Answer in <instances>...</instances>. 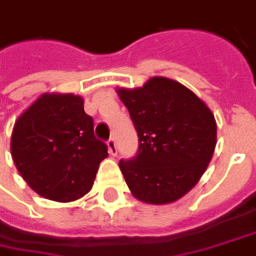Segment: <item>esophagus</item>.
<instances>
[{
  "label": "esophagus",
  "instance_id": "34e87169",
  "mask_svg": "<svg viewBox=\"0 0 256 256\" xmlns=\"http://www.w3.org/2000/svg\"><path fill=\"white\" fill-rule=\"evenodd\" d=\"M108 150H110V155H116L118 154V146H116V141L114 137H110L108 140Z\"/></svg>",
  "mask_w": 256,
  "mask_h": 256
}]
</instances>
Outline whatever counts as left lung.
<instances>
[{"instance_id":"obj_1","label":"left lung","mask_w":256,"mask_h":256,"mask_svg":"<svg viewBox=\"0 0 256 256\" xmlns=\"http://www.w3.org/2000/svg\"><path fill=\"white\" fill-rule=\"evenodd\" d=\"M138 136V151L119 168L133 196L146 204L178 201L198 183L216 146L212 112L183 84L152 78L119 88Z\"/></svg>"}]
</instances>
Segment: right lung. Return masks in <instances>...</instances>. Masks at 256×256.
<instances>
[{
    "instance_id": "1",
    "label": "right lung",
    "mask_w": 256,
    "mask_h": 256,
    "mask_svg": "<svg viewBox=\"0 0 256 256\" xmlns=\"http://www.w3.org/2000/svg\"><path fill=\"white\" fill-rule=\"evenodd\" d=\"M84 101L72 94H44L16 120L10 151L26 183L44 198L70 202L92 187L108 146L94 134Z\"/></svg>"
}]
</instances>
